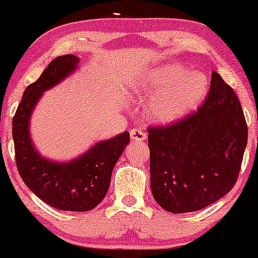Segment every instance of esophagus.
Segmentation results:
<instances>
[{
  "instance_id": "1",
  "label": "esophagus",
  "mask_w": 258,
  "mask_h": 258,
  "mask_svg": "<svg viewBox=\"0 0 258 258\" xmlns=\"http://www.w3.org/2000/svg\"><path fill=\"white\" fill-rule=\"evenodd\" d=\"M131 138L136 142H143L147 139V135L142 130H131Z\"/></svg>"
}]
</instances>
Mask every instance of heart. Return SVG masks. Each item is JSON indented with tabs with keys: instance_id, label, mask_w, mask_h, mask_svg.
I'll return each instance as SVG.
<instances>
[{
	"instance_id": "1",
	"label": "heart",
	"mask_w": 258,
	"mask_h": 258,
	"mask_svg": "<svg viewBox=\"0 0 258 258\" xmlns=\"http://www.w3.org/2000/svg\"><path fill=\"white\" fill-rule=\"evenodd\" d=\"M210 82L206 74L178 63L148 69L130 85L132 98H149L146 115L161 125L186 116L205 99Z\"/></svg>"
}]
</instances>
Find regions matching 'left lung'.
I'll return each mask as SVG.
<instances>
[{
    "label": "left lung",
    "mask_w": 258,
    "mask_h": 258,
    "mask_svg": "<svg viewBox=\"0 0 258 258\" xmlns=\"http://www.w3.org/2000/svg\"><path fill=\"white\" fill-rule=\"evenodd\" d=\"M150 188L172 214L199 211L235 184L247 143V125L235 92L217 73L198 111L148 130Z\"/></svg>",
    "instance_id": "8db88e82"
}]
</instances>
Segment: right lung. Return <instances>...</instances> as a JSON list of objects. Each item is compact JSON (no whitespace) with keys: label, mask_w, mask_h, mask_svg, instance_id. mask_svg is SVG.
Returning <instances> with one entry per match:
<instances>
[{"label":"right lung","mask_w":258,"mask_h":258,"mask_svg":"<svg viewBox=\"0 0 258 258\" xmlns=\"http://www.w3.org/2000/svg\"><path fill=\"white\" fill-rule=\"evenodd\" d=\"M79 57H57L43 70L37 81L29 85L13 117L16 162L20 177L41 200L61 211L85 212L105 198L112 168L130 143V133L94 143L82 155L69 161H54L41 155L34 146L30 119L43 92L60 84L78 70Z\"/></svg>","instance_id":"obj_1"}]
</instances>
